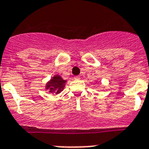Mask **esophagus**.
<instances>
[{
	"label": "esophagus",
	"mask_w": 149,
	"mask_h": 149,
	"mask_svg": "<svg viewBox=\"0 0 149 149\" xmlns=\"http://www.w3.org/2000/svg\"><path fill=\"white\" fill-rule=\"evenodd\" d=\"M74 79H76V80H79V79H80V76H75V77H74Z\"/></svg>",
	"instance_id": "34e87169"
}]
</instances>
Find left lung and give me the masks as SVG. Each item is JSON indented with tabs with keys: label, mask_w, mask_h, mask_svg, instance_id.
<instances>
[{
	"label": "left lung",
	"mask_w": 149,
	"mask_h": 149,
	"mask_svg": "<svg viewBox=\"0 0 149 149\" xmlns=\"http://www.w3.org/2000/svg\"><path fill=\"white\" fill-rule=\"evenodd\" d=\"M96 83H97V82H96Z\"/></svg>",
	"instance_id": "left-lung-1"
}]
</instances>
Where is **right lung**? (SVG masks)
Listing matches in <instances>:
<instances>
[{
	"mask_svg": "<svg viewBox=\"0 0 149 149\" xmlns=\"http://www.w3.org/2000/svg\"><path fill=\"white\" fill-rule=\"evenodd\" d=\"M67 80L62 79V77L59 75H55L52 78L46 83V90H48L50 93L58 94H60L62 91L64 90L65 87Z\"/></svg>",
	"mask_w": 149,
	"mask_h": 149,
	"instance_id": "right-lung-1",
	"label": "right lung"
}]
</instances>
